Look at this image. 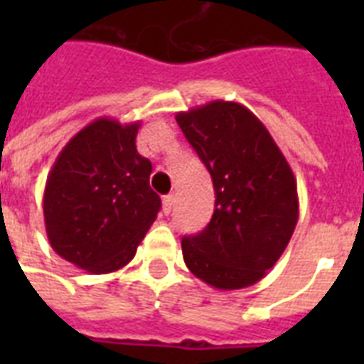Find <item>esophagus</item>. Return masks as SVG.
Segmentation results:
<instances>
[{
	"label": "esophagus",
	"mask_w": 364,
	"mask_h": 364,
	"mask_svg": "<svg viewBox=\"0 0 364 364\" xmlns=\"http://www.w3.org/2000/svg\"><path fill=\"white\" fill-rule=\"evenodd\" d=\"M173 204H176V196H173V194H168V196L162 198V211H164L166 215L173 210Z\"/></svg>",
	"instance_id": "34e87169"
}]
</instances>
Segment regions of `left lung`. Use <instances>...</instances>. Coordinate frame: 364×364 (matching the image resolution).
Wrapping results in <instances>:
<instances>
[{
	"label": "left lung",
	"mask_w": 364,
	"mask_h": 364,
	"mask_svg": "<svg viewBox=\"0 0 364 364\" xmlns=\"http://www.w3.org/2000/svg\"><path fill=\"white\" fill-rule=\"evenodd\" d=\"M176 121L215 188V211L183 259L211 287L255 285L276 264L299 221L296 179L266 126L238 102L213 100L179 111Z\"/></svg>",
	"instance_id": "obj_1"
}]
</instances>
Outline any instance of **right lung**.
Returning a JSON list of instances; mask_svg holds the SVG:
<instances>
[{
	"label": "right lung",
	"instance_id": "right-lung-1",
	"mask_svg": "<svg viewBox=\"0 0 364 364\" xmlns=\"http://www.w3.org/2000/svg\"><path fill=\"white\" fill-rule=\"evenodd\" d=\"M139 126L100 117L65 143L48 171V243L90 274L128 264L159 215L160 196L149 187L153 166L136 149Z\"/></svg>",
	"mask_w": 364,
	"mask_h": 364
}]
</instances>
